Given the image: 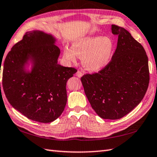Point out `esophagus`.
<instances>
[{
    "label": "esophagus",
    "mask_w": 157,
    "mask_h": 157,
    "mask_svg": "<svg viewBox=\"0 0 157 157\" xmlns=\"http://www.w3.org/2000/svg\"><path fill=\"white\" fill-rule=\"evenodd\" d=\"M76 76H78V77L81 78V76L83 75V73L81 71H78L77 72H76Z\"/></svg>",
    "instance_id": "esophagus-1"
}]
</instances>
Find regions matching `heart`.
Returning <instances> with one entry per match:
<instances>
[{"label": "heart", "instance_id": "heart-1", "mask_svg": "<svg viewBox=\"0 0 157 157\" xmlns=\"http://www.w3.org/2000/svg\"><path fill=\"white\" fill-rule=\"evenodd\" d=\"M113 42L108 37H88L75 41L71 49L65 47L64 58L68 62H75L77 56L86 70L97 72L105 67L110 61Z\"/></svg>", "mask_w": 157, "mask_h": 157}]
</instances>
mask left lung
Segmentation results:
<instances>
[{
  "mask_svg": "<svg viewBox=\"0 0 157 157\" xmlns=\"http://www.w3.org/2000/svg\"><path fill=\"white\" fill-rule=\"evenodd\" d=\"M118 36L111 60L98 72L81 77L85 95L103 119L117 120L134 109L148 87V60L143 46L123 27L113 25Z\"/></svg>",
  "mask_w": 157,
  "mask_h": 157,
  "instance_id": "1",
  "label": "left lung"
}]
</instances>
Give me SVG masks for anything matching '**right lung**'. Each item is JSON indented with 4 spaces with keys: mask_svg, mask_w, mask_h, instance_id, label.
<instances>
[{
    "mask_svg": "<svg viewBox=\"0 0 157 157\" xmlns=\"http://www.w3.org/2000/svg\"><path fill=\"white\" fill-rule=\"evenodd\" d=\"M55 39L42 31L25 33L5 60L2 87L6 99L15 109L29 119L41 123L56 120L67 101V82L77 70L58 64L60 49ZM34 61L33 71L24 64Z\"/></svg>",
    "mask_w": 157,
    "mask_h": 157,
    "instance_id": "right-lung-1",
    "label": "right lung"
}]
</instances>
